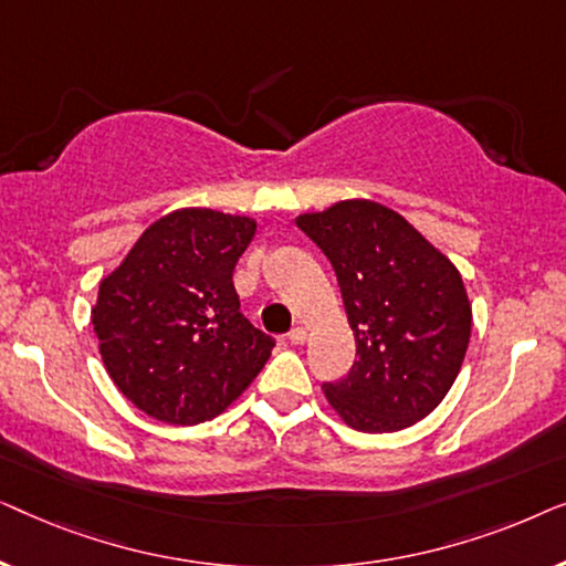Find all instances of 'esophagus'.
<instances>
[{
    "instance_id": "esophagus-1",
    "label": "esophagus",
    "mask_w": 566,
    "mask_h": 566,
    "mask_svg": "<svg viewBox=\"0 0 566 566\" xmlns=\"http://www.w3.org/2000/svg\"><path fill=\"white\" fill-rule=\"evenodd\" d=\"M306 327H293L291 332H289V339L293 345H304L306 343Z\"/></svg>"
}]
</instances>
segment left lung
Listing matches in <instances>:
<instances>
[{
  "mask_svg": "<svg viewBox=\"0 0 566 566\" xmlns=\"http://www.w3.org/2000/svg\"><path fill=\"white\" fill-rule=\"evenodd\" d=\"M298 229L335 268L355 363L324 384L335 412L360 432H394L436 409L471 337L461 273L405 216L374 200L304 213Z\"/></svg>",
  "mask_w": 566,
  "mask_h": 566,
  "instance_id": "obj_1",
  "label": "left lung"
}]
</instances>
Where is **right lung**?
<instances>
[{
	"mask_svg": "<svg viewBox=\"0 0 566 566\" xmlns=\"http://www.w3.org/2000/svg\"><path fill=\"white\" fill-rule=\"evenodd\" d=\"M254 231L247 216L172 211L99 283V355L123 397L154 420H213L268 363L275 339L239 312L231 281Z\"/></svg>",
	"mask_w": 566,
	"mask_h": 566,
	"instance_id": "right-lung-1",
	"label": "right lung"
}]
</instances>
